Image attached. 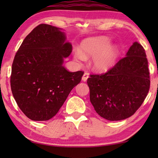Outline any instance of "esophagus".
Masks as SVG:
<instances>
[{"mask_svg": "<svg viewBox=\"0 0 158 158\" xmlns=\"http://www.w3.org/2000/svg\"><path fill=\"white\" fill-rule=\"evenodd\" d=\"M88 77H89V75H88V73H84L83 77H82V81H84V82L87 81Z\"/></svg>", "mask_w": 158, "mask_h": 158, "instance_id": "obj_1", "label": "esophagus"}]
</instances>
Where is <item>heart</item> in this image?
Returning <instances> with one entry per match:
<instances>
[{"mask_svg":"<svg viewBox=\"0 0 158 158\" xmlns=\"http://www.w3.org/2000/svg\"><path fill=\"white\" fill-rule=\"evenodd\" d=\"M118 45L111 44V40L106 36H93L84 40L81 49L73 51V59L77 63L83 64L87 57H93L91 67L98 73H106L115 65L119 55Z\"/></svg>","mask_w":158,"mask_h":158,"instance_id":"obj_1","label":"heart"}]
</instances>
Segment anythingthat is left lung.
Instances as JSON below:
<instances>
[{"mask_svg": "<svg viewBox=\"0 0 158 158\" xmlns=\"http://www.w3.org/2000/svg\"><path fill=\"white\" fill-rule=\"evenodd\" d=\"M141 44L135 42L126 57L102 75H90L87 83L95 111L109 121L130 117L145 99L150 85L148 62Z\"/></svg>", "mask_w": 158, "mask_h": 158, "instance_id": "obj_1", "label": "left lung"}]
</instances>
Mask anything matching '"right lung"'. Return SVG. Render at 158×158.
<instances>
[{"label":"right lung","instance_id":"obj_1","mask_svg":"<svg viewBox=\"0 0 158 158\" xmlns=\"http://www.w3.org/2000/svg\"><path fill=\"white\" fill-rule=\"evenodd\" d=\"M63 29L40 24L27 36L15 55L10 87L23 113L33 121L56 115L83 72H69L64 59L72 52Z\"/></svg>","mask_w":158,"mask_h":158}]
</instances>
